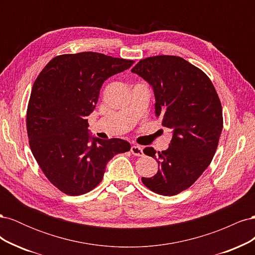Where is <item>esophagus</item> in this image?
Returning <instances> with one entry per match:
<instances>
[{
	"instance_id": "esophagus-1",
	"label": "esophagus",
	"mask_w": 255,
	"mask_h": 255,
	"mask_svg": "<svg viewBox=\"0 0 255 255\" xmlns=\"http://www.w3.org/2000/svg\"><path fill=\"white\" fill-rule=\"evenodd\" d=\"M130 152H132L135 156H142L143 155L142 146L137 145V144L132 145V148H130Z\"/></svg>"
}]
</instances>
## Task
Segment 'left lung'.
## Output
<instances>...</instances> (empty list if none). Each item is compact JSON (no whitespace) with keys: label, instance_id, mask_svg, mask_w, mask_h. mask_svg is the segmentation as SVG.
I'll return each mask as SVG.
<instances>
[{"label":"left lung","instance_id":"left-lung-1","mask_svg":"<svg viewBox=\"0 0 255 255\" xmlns=\"http://www.w3.org/2000/svg\"><path fill=\"white\" fill-rule=\"evenodd\" d=\"M132 72L152 87L156 117L172 133L167 150H143L156 159L158 171L141 181L158 195H176L198 180L215 155L223 127L220 100L208 76L179 56L141 59Z\"/></svg>","mask_w":255,"mask_h":255}]
</instances>
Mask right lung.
Returning a JSON list of instances; mask_svg holds the SVG:
<instances>
[{
    "label": "right lung",
    "mask_w": 255,
    "mask_h": 255,
    "mask_svg": "<svg viewBox=\"0 0 255 255\" xmlns=\"http://www.w3.org/2000/svg\"><path fill=\"white\" fill-rule=\"evenodd\" d=\"M133 64L96 52L65 54L50 60L36 79L26 115L29 146L44 175L65 194L94 189L107 163L129 151L126 140L92 136L87 117L103 83Z\"/></svg>",
    "instance_id": "obj_1"
}]
</instances>
